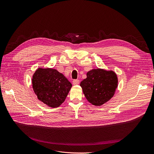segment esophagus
Returning <instances> with one entry per match:
<instances>
[{
  "label": "esophagus",
  "mask_w": 154,
  "mask_h": 154,
  "mask_svg": "<svg viewBox=\"0 0 154 154\" xmlns=\"http://www.w3.org/2000/svg\"><path fill=\"white\" fill-rule=\"evenodd\" d=\"M79 83H80V81L78 79H75L72 81V83H73V85H74L79 84Z\"/></svg>",
  "instance_id": "obj_1"
}]
</instances>
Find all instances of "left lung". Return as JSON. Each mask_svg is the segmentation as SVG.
Returning a JSON list of instances; mask_svg holds the SVG:
<instances>
[{"instance_id": "1", "label": "left lung", "mask_w": 154, "mask_h": 154, "mask_svg": "<svg viewBox=\"0 0 154 154\" xmlns=\"http://www.w3.org/2000/svg\"><path fill=\"white\" fill-rule=\"evenodd\" d=\"M80 87L87 100L94 106H101L111 99L117 87V75L113 71L93 69L87 74Z\"/></svg>"}]
</instances>
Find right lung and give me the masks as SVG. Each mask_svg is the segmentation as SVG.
<instances>
[{"label": "right lung", "instance_id": "right-lung-1", "mask_svg": "<svg viewBox=\"0 0 154 154\" xmlns=\"http://www.w3.org/2000/svg\"><path fill=\"white\" fill-rule=\"evenodd\" d=\"M32 87L39 100L55 107L64 101L72 84L57 70L38 69L32 77Z\"/></svg>", "mask_w": 154, "mask_h": 154}]
</instances>
